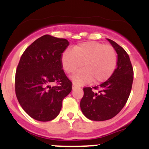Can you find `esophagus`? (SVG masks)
Returning <instances> with one entry per match:
<instances>
[{
    "mask_svg": "<svg viewBox=\"0 0 149 149\" xmlns=\"http://www.w3.org/2000/svg\"><path fill=\"white\" fill-rule=\"evenodd\" d=\"M77 87H80V86H78L77 84H75V83H73V84H72V88L73 89H75V88H77Z\"/></svg>",
    "mask_w": 149,
    "mask_h": 149,
    "instance_id": "esophagus-1",
    "label": "esophagus"
}]
</instances>
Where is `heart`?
I'll return each instance as SVG.
<instances>
[{
	"label": "heart",
	"mask_w": 149,
	"mask_h": 149,
	"mask_svg": "<svg viewBox=\"0 0 149 149\" xmlns=\"http://www.w3.org/2000/svg\"><path fill=\"white\" fill-rule=\"evenodd\" d=\"M63 68L67 74H73L83 66L84 69L73 76L78 84H95L108 80L114 72L117 64L115 49L110 45L95 41H89L66 49L61 56Z\"/></svg>",
	"instance_id": "b5f03b06"
}]
</instances>
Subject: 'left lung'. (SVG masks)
Wrapping results in <instances>:
<instances>
[{
    "label": "left lung",
    "instance_id": "obj_1",
    "mask_svg": "<svg viewBox=\"0 0 149 149\" xmlns=\"http://www.w3.org/2000/svg\"><path fill=\"white\" fill-rule=\"evenodd\" d=\"M107 40L118 54L116 68L99 86L84 87L80 103L84 115L93 121L108 120L119 113L128 99L134 80V69L127 52L114 41Z\"/></svg>",
    "mask_w": 149,
    "mask_h": 149
}]
</instances>
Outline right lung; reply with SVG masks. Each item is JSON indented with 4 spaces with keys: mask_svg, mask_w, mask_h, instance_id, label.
Segmentation results:
<instances>
[{
    "mask_svg": "<svg viewBox=\"0 0 149 149\" xmlns=\"http://www.w3.org/2000/svg\"><path fill=\"white\" fill-rule=\"evenodd\" d=\"M68 40L44 35L24 51L15 72V95L31 118L48 122L60 113L72 83L63 69L61 56ZM55 82L56 86H51Z\"/></svg>",
    "mask_w": 149,
    "mask_h": 149,
    "instance_id": "add662e5",
    "label": "right lung"
}]
</instances>
